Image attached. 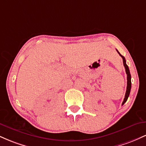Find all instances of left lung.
Instances as JSON below:
<instances>
[{"label": "left lung", "instance_id": "obj_1", "mask_svg": "<svg viewBox=\"0 0 146 146\" xmlns=\"http://www.w3.org/2000/svg\"><path fill=\"white\" fill-rule=\"evenodd\" d=\"M117 53L119 54V56L121 57L122 59H123V66H124V67L125 68V73H126L127 74V88H126V92H125V98H124V100H123V103H122V105H123L125 104V102L127 101V100H128V97H129V95H130V89H131V75H130V70H129V68L128 66V65L126 64V62H125V58L123 57V56H121V54L119 53V52L117 50Z\"/></svg>", "mask_w": 146, "mask_h": 146}]
</instances>
